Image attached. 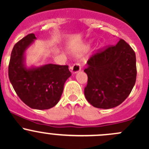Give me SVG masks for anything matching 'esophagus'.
<instances>
[{"instance_id":"obj_1","label":"esophagus","mask_w":149,"mask_h":149,"mask_svg":"<svg viewBox=\"0 0 149 149\" xmlns=\"http://www.w3.org/2000/svg\"><path fill=\"white\" fill-rule=\"evenodd\" d=\"M81 69V67L80 63H76L73 64V66L71 67L72 73H77V72L80 71Z\"/></svg>"}]
</instances>
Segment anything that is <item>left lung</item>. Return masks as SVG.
I'll list each match as a JSON object with an SVG mask.
<instances>
[{"label":"left lung","instance_id":"left-lung-1","mask_svg":"<svg viewBox=\"0 0 149 149\" xmlns=\"http://www.w3.org/2000/svg\"><path fill=\"white\" fill-rule=\"evenodd\" d=\"M84 95L92 106L110 109L123 103L136 81V58L125 40L97 50L87 61Z\"/></svg>","mask_w":149,"mask_h":149}]
</instances>
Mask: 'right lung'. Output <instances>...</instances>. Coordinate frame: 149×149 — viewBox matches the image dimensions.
Returning <instances> with one entry per match:
<instances>
[{
    "label": "right lung",
    "instance_id": "1",
    "mask_svg": "<svg viewBox=\"0 0 149 149\" xmlns=\"http://www.w3.org/2000/svg\"><path fill=\"white\" fill-rule=\"evenodd\" d=\"M29 34L15 44L8 65V77L16 94L32 109H47L59 102L65 82L71 76L68 65L47 64L26 68L24 52L35 40Z\"/></svg>",
    "mask_w": 149,
    "mask_h": 149
}]
</instances>
